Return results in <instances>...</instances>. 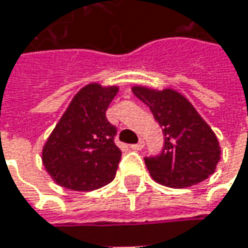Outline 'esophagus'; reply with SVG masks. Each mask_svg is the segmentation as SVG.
<instances>
[{
    "mask_svg": "<svg viewBox=\"0 0 248 248\" xmlns=\"http://www.w3.org/2000/svg\"><path fill=\"white\" fill-rule=\"evenodd\" d=\"M130 148L134 151H140L144 148V141H140V142H137V144H133V145H130Z\"/></svg>",
    "mask_w": 248,
    "mask_h": 248,
    "instance_id": "1",
    "label": "esophagus"
}]
</instances>
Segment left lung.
<instances>
[{
    "instance_id": "obj_1",
    "label": "left lung",
    "mask_w": 248,
    "mask_h": 248,
    "mask_svg": "<svg viewBox=\"0 0 248 248\" xmlns=\"http://www.w3.org/2000/svg\"><path fill=\"white\" fill-rule=\"evenodd\" d=\"M132 90L150 107L166 136L160 155L145 159L152 180L169 188H186L209 178L221 159V147L191 101L171 88L133 85Z\"/></svg>"
}]
</instances>
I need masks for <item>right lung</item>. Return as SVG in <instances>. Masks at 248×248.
I'll list each match as a JSON object with an SVG mask.
<instances>
[{
  "label": "right lung",
  "instance_id": "1",
  "mask_svg": "<svg viewBox=\"0 0 248 248\" xmlns=\"http://www.w3.org/2000/svg\"><path fill=\"white\" fill-rule=\"evenodd\" d=\"M118 85L90 82L77 92L45 141L42 165L57 185L89 192L109 184L122 152L114 142L116 129L106 118Z\"/></svg>",
  "mask_w": 248,
  "mask_h": 248
}]
</instances>
